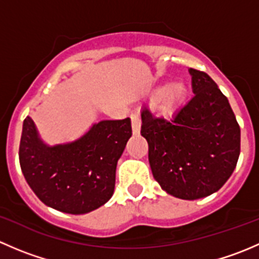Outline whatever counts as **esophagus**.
<instances>
[{
    "mask_svg": "<svg viewBox=\"0 0 259 259\" xmlns=\"http://www.w3.org/2000/svg\"><path fill=\"white\" fill-rule=\"evenodd\" d=\"M140 126H142V121H140L139 116L137 114L132 115V127H133V134L139 135L140 134Z\"/></svg>",
    "mask_w": 259,
    "mask_h": 259,
    "instance_id": "obj_1",
    "label": "esophagus"
}]
</instances>
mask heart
I'll return each instance as SVG.
<instances>
[{
    "label": "heart",
    "instance_id": "heart-1",
    "mask_svg": "<svg viewBox=\"0 0 259 259\" xmlns=\"http://www.w3.org/2000/svg\"><path fill=\"white\" fill-rule=\"evenodd\" d=\"M153 96L161 99V108L164 110L171 111L184 101L187 96V86L180 81H176L169 85H161L154 90Z\"/></svg>",
    "mask_w": 259,
    "mask_h": 259
}]
</instances>
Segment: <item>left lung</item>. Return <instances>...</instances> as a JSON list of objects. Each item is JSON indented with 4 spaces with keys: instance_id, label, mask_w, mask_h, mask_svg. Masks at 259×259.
Returning a JSON list of instances; mask_svg holds the SVG:
<instances>
[{
    "instance_id": "8db88e82",
    "label": "left lung",
    "mask_w": 259,
    "mask_h": 259,
    "mask_svg": "<svg viewBox=\"0 0 259 259\" xmlns=\"http://www.w3.org/2000/svg\"><path fill=\"white\" fill-rule=\"evenodd\" d=\"M193 96L169 119L142 111L149 164L161 189L194 200L218 192L237 165L241 129L228 99L209 75L189 69Z\"/></svg>"
}]
</instances>
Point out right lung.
Segmentation results:
<instances>
[{"mask_svg":"<svg viewBox=\"0 0 259 259\" xmlns=\"http://www.w3.org/2000/svg\"><path fill=\"white\" fill-rule=\"evenodd\" d=\"M132 137V121L101 120L79 139L49 145L27 116L22 125L20 165L38 199L69 214H85L114 194L117 160Z\"/></svg>","mask_w":259,"mask_h":259,"instance_id":"add662e5","label":"right lung"}]
</instances>
